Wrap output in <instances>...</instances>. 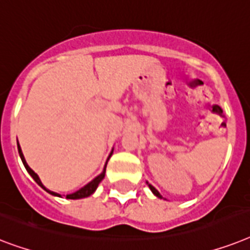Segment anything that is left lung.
<instances>
[{
    "label": "left lung",
    "instance_id": "left-lung-1",
    "mask_svg": "<svg viewBox=\"0 0 250 250\" xmlns=\"http://www.w3.org/2000/svg\"><path fill=\"white\" fill-rule=\"evenodd\" d=\"M147 185H148L149 189H151V191H152V193H153V195H155V196H157V197H159V199H164V197L161 196V195H160V192H159V191H157V189L155 188V187H153L152 185H149L148 182H147Z\"/></svg>",
    "mask_w": 250,
    "mask_h": 250
}]
</instances>
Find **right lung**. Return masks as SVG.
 I'll return each instance as SVG.
<instances>
[{"instance_id":"obj_1","label":"right lung","mask_w":250,"mask_h":250,"mask_svg":"<svg viewBox=\"0 0 250 250\" xmlns=\"http://www.w3.org/2000/svg\"><path fill=\"white\" fill-rule=\"evenodd\" d=\"M18 151H19V156H21V161H23V165H24V167H25V169H27V171H28V173H29V175H31L32 178L35 179L36 183H37V185H39L40 187H42V188L45 189L46 192H49L50 195H54V196L62 197V195H59V193L54 192V191H50V189L46 188L45 186L42 185V182H41V179H40L39 175L36 174L35 171L32 170L31 167H28V164H27V161H25V159H24V155H23V152H21V146H19V143H18ZM112 152H113V149H112V151H111V153H109V156H108V159H107V161H108V160H109V157H111ZM105 167H107V163H105L104 167H103V171H102L101 174L98 175V177H95V178H94L91 182H89L87 185H85V186H83V187H81V188H80L79 191H76V192L69 193V195H67V199H71V200H77V199H83V197H89V196H90V195H93V193L95 192V189H97L98 186H99V183H101V182H102V179L104 178Z\"/></svg>"}]
</instances>
